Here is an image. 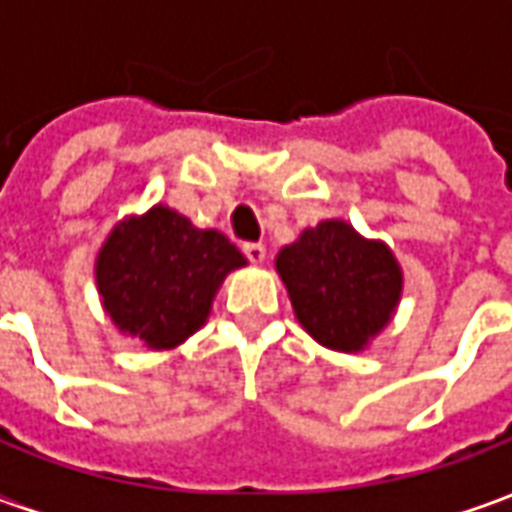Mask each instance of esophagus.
<instances>
[{"label":"esophagus","instance_id":"esophagus-1","mask_svg":"<svg viewBox=\"0 0 512 512\" xmlns=\"http://www.w3.org/2000/svg\"><path fill=\"white\" fill-rule=\"evenodd\" d=\"M244 255L249 263H263L266 260V246L257 244V241H249V244H244Z\"/></svg>","mask_w":512,"mask_h":512}]
</instances>
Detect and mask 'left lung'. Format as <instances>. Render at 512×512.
<instances>
[{
	"mask_svg": "<svg viewBox=\"0 0 512 512\" xmlns=\"http://www.w3.org/2000/svg\"><path fill=\"white\" fill-rule=\"evenodd\" d=\"M277 271L301 326L334 351H362L389 323L403 288L392 252L337 219L285 246Z\"/></svg>",
	"mask_w": 512,
	"mask_h": 512,
	"instance_id": "obj_1",
	"label": "left lung"
}]
</instances>
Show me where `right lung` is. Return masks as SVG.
<instances>
[{
	"instance_id": "obj_1",
	"label": "right lung",
	"mask_w": 512,
	"mask_h": 512,
	"mask_svg": "<svg viewBox=\"0 0 512 512\" xmlns=\"http://www.w3.org/2000/svg\"><path fill=\"white\" fill-rule=\"evenodd\" d=\"M246 257L219 230L156 205L126 219L98 252L95 279L109 318L147 348H175L200 329L216 290Z\"/></svg>"
}]
</instances>
